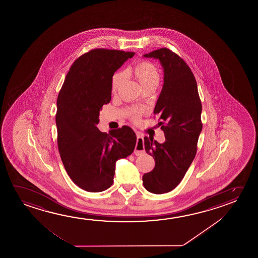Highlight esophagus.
<instances>
[{
    "label": "esophagus",
    "instance_id": "34e87169",
    "mask_svg": "<svg viewBox=\"0 0 258 258\" xmlns=\"http://www.w3.org/2000/svg\"><path fill=\"white\" fill-rule=\"evenodd\" d=\"M137 139H138V142H137V145H136L134 153H135V155H142V154L145 153V146H144L143 143V136L141 135L140 133H137Z\"/></svg>",
    "mask_w": 258,
    "mask_h": 258
}]
</instances>
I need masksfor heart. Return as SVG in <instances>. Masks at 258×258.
<instances>
[{"mask_svg": "<svg viewBox=\"0 0 258 258\" xmlns=\"http://www.w3.org/2000/svg\"><path fill=\"white\" fill-rule=\"evenodd\" d=\"M127 75L131 76L135 79L144 91L146 90H154L158 87L161 81V74L158 68L150 61L143 60L133 67L128 68L127 70ZM125 80V73L123 72H116L111 79V91L115 93L120 87L123 81ZM142 113V111H133L131 112V119L137 121L139 118V115Z\"/></svg>", "mask_w": 258, "mask_h": 258, "instance_id": "heart-1", "label": "heart"}]
</instances>
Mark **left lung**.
Masks as SVG:
<instances>
[{"label": "left lung", "instance_id": "1", "mask_svg": "<svg viewBox=\"0 0 258 258\" xmlns=\"http://www.w3.org/2000/svg\"><path fill=\"white\" fill-rule=\"evenodd\" d=\"M158 59L164 72L163 89L155 104L165 141L160 144L145 137L144 145L155 161L153 171L143 175L144 186L154 194H163L178 186L194 160L202 131V104L190 68L178 54L161 48L144 54Z\"/></svg>", "mask_w": 258, "mask_h": 258}]
</instances>
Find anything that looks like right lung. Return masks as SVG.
I'll list each match as a JSON object with an SVG mask.
<instances>
[{"label": "right lung", "mask_w": 258, "mask_h": 258, "mask_svg": "<svg viewBox=\"0 0 258 258\" xmlns=\"http://www.w3.org/2000/svg\"><path fill=\"white\" fill-rule=\"evenodd\" d=\"M135 54L94 49L72 64L57 98V142L64 168L77 186L88 192L113 183L115 163L135 149L137 136L122 126L107 133L97 128L100 111L111 98L114 72Z\"/></svg>", "instance_id": "right-lung-1"}]
</instances>
